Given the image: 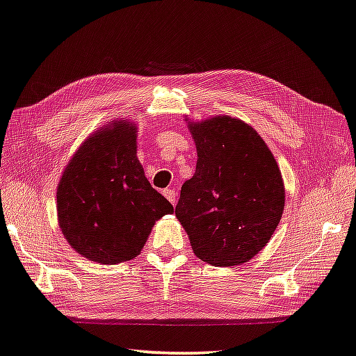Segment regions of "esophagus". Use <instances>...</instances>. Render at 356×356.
<instances>
[{"label": "esophagus", "mask_w": 356, "mask_h": 356, "mask_svg": "<svg viewBox=\"0 0 356 356\" xmlns=\"http://www.w3.org/2000/svg\"><path fill=\"white\" fill-rule=\"evenodd\" d=\"M163 196L168 199L172 205H176V191L170 190V188H166V190H163Z\"/></svg>", "instance_id": "obj_1"}]
</instances>
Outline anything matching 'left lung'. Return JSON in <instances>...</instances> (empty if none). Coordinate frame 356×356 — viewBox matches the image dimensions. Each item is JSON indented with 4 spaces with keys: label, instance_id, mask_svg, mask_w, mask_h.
<instances>
[{
    "label": "left lung",
    "instance_id": "1",
    "mask_svg": "<svg viewBox=\"0 0 356 356\" xmlns=\"http://www.w3.org/2000/svg\"><path fill=\"white\" fill-rule=\"evenodd\" d=\"M196 142L194 176L180 190L176 218L199 259L232 267L267 245L284 211L276 160L257 132L239 118L190 123Z\"/></svg>",
    "mask_w": 356,
    "mask_h": 356
}]
</instances>
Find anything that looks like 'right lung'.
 Returning <instances> with one entry per match:
<instances>
[{"label":"right lung","instance_id":"add662e5","mask_svg":"<svg viewBox=\"0 0 356 356\" xmlns=\"http://www.w3.org/2000/svg\"><path fill=\"white\" fill-rule=\"evenodd\" d=\"M137 128L124 120L97 131L66 166L57 190L61 232L75 252L120 264L142 252L156 220L174 213L137 159Z\"/></svg>","mask_w":356,"mask_h":356}]
</instances>
